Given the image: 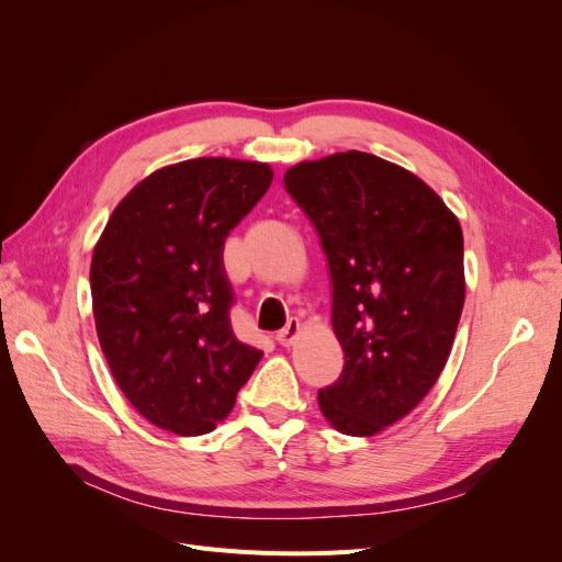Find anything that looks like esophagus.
I'll list each match as a JSON object with an SVG mask.
<instances>
[{"instance_id":"34e87169","label":"esophagus","mask_w":562,"mask_h":562,"mask_svg":"<svg viewBox=\"0 0 562 562\" xmlns=\"http://www.w3.org/2000/svg\"><path fill=\"white\" fill-rule=\"evenodd\" d=\"M297 333H300V321L291 316V318H288V323H285V328H281V330L277 333V342H279L281 347H291V345L295 342Z\"/></svg>"}]
</instances>
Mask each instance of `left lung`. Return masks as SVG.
Here are the masks:
<instances>
[{
	"label": "left lung",
	"mask_w": 562,
	"mask_h": 562,
	"mask_svg": "<svg viewBox=\"0 0 562 562\" xmlns=\"http://www.w3.org/2000/svg\"><path fill=\"white\" fill-rule=\"evenodd\" d=\"M283 184L321 236L345 351L321 413L337 431L372 436L446 368L464 307L462 227L431 187L366 151L302 161Z\"/></svg>",
	"instance_id": "obj_1"
}]
</instances>
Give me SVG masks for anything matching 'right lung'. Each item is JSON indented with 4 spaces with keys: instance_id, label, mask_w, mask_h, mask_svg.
Instances as JSON below:
<instances>
[{
    "instance_id": "add662e5",
    "label": "right lung",
    "mask_w": 562,
    "mask_h": 562,
    "mask_svg": "<svg viewBox=\"0 0 562 562\" xmlns=\"http://www.w3.org/2000/svg\"><path fill=\"white\" fill-rule=\"evenodd\" d=\"M269 182L258 161L166 166L119 203L93 250V316L112 378L166 431H213L262 359L232 330L223 250Z\"/></svg>"
}]
</instances>
